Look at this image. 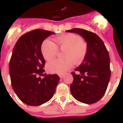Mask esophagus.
<instances>
[{
	"mask_svg": "<svg viewBox=\"0 0 123 123\" xmlns=\"http://www.w3.org/2000/svg\"><path fill=\"white\" fill-rule=\"evenodd\" d=\"M60 79H62V78L64 77V75H60Z\"/></svg>",
	"mask_w": 123,
	"mask_h": 123,
	"instance_id": "obj_1",
	"label": "esophagus"
}]
</instances>
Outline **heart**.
Masks as SVG:
<instances>
[{"instance_id": "b5f03b06", "label": "heart", "mask_w": 123, "mask_h": 123, "mask_svg": "<svg viewBox=\"0 0 123 123\" xmlns=\"http://www.w3.org/2000/svg\"><path fill=\"white\" fill-rule=\"evenodd\" d=\"M55 44L49 40H45L41 45V53L47 61L53 59L58 53V49L63 51V59H56L49 62L46 65L48 71L52 74H63L75 64H79L86 57L87 53V44L82 40L80 36L68 33L55 39Z\"/></svg>"}]
</instances>
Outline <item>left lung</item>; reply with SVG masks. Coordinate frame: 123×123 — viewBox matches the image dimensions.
I'll use <instances>...</instances> for the list:
<instances>
[{"label":"left lung","mask_w":123,"mask_h":123,"mask_svg":"<svg viewBox=\"0 0 123 123\" xmlns=\"http://www.w3.org/2000/svg\"><path fill=\"white\" fill-rule=\"evenodd\" d=\"M67 32L80 34L87 41V53L79 67L72 72L74 80L70 91L75 99L85 104H94L105 94L111 77L110 59L107 49L97 34L80 28Z\"/></svg>","instance_id":"1"}]
</instances>
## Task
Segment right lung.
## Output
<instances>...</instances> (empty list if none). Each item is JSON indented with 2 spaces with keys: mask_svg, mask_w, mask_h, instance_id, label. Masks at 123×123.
I'll use <instances>...</instances> for the list:
<instances>
[{
  "mask_svg": "<svg viewBox=\"0 0 123 123\" xmlns=\"http://www.w3.org/2000/svg\"><path fill=\"white\" fill-rule=\"evenodd\" d=\"M53 33L41 29L32 30L19 37L13 48L9 63L11 85L24 104L39 105L54 95L60 77L57 74H44L45 60L41 50L43 41Z\"/></svg>",
  "mask_w": 123,
  "mask_h": 123,
  "instance_id": "obj_1",
  "label": "right lung"
}]
</instances>
